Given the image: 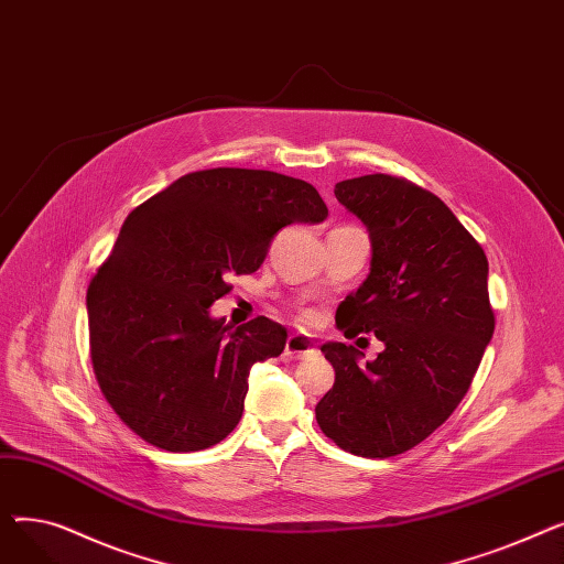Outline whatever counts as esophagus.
<instances>
[{
	"label": "esophagus",
	"instance_id": "1",
	"mask_svg": "<svg viewBox=\"0 0 564 564\" xmlns=\"http://www.w3.org/2000/svg\"><path fill=\"white\" fill-rule=\"evenodd\" d=\"M315 351V343L304 334H292L285 340V354L292 359H304Z\"/></svg>",
	"mask_w": 564,
	"mask_h": 564
}]
</instances>
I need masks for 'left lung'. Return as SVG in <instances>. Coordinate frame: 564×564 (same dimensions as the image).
<instances>
[{"label": "left lung", "mask_w": 564, "mask_h": 564, "mask_svg": "<svg viewBox=\"0 0 564 564\" xmlns=\"http://www.w3.org/2000/svg\"><path fill=\"white\" fill-rule=\"evenodd\" d=\"M338 203L372 245L370 274L336 311L345 338L375 334L383 351L324 343L334 389L315 406L319 430L359 457H393L425 441L466 395L494 336L489 262L451 207L404 177L343 181Z\"/></svg>", "instance_id": "left-lung-1"}]
</instances>
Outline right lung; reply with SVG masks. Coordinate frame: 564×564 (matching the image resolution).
Instances as JSON below:
<instances>
[{"label": "right lung", "instance_id": "obj_1", "mask_svg": "<svg viewBox=\"0 0 564 564\" xmlns=\"http://www.w3.org/2000/svg\"><path fill=\"white\" fill-rule=\"evenodd\" d=\"M327 215L313 185L260 169L194 171L134 207L86 292L94 372L118 419L169 453L224 441L251 366L279 357L288 332L262 315L230 327L210 306L283 226Z\"/></svg>", "mask_w": 564, "mask_h": 564}]
</instances>
